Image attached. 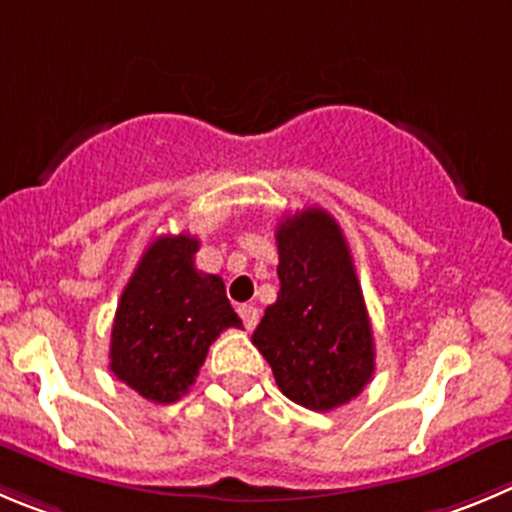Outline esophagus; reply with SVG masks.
<instances>
[{"label":"esophagus","instance_id":"1","mask_svg":"<svg viewBox=\"0 0 512 512\" xmlns=\"http://www.w3.org/2000/svg\"><path fill=\"white\" fill-rule=\"evenodd\" d=\"M237 313H240L242 323H245L247 331H252V328L257 326V321H260V310L255 308V305H240L237 308Z\"/></svg>","mask_w":512,"mask_h":512}]
</instances>
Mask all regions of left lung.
I'll return each mask as SVG.
<instances>
[{"instance_id":"left-lung-1","label":"left lung","mask_w":512,"mask_h":512,"mask_svg":"<svg viewBox=\"0 0 512 512\" xmlns=\"http://www.w3.org/2000/svg\"><path fill=\"white\" fill-rule=\"evenodd\" d=\"M278 300L252 343L280 391L313 412H331L374 376V333L351 250L326 209L285 217L278 234Z\"/></svg>"}]
</instances>
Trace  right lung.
Wrapping results in <instances>:
<instances>
[{"instance_id": "add662e5", "label": "right lung", "mask_w": 512, "mask_h": 512, "mask_svg": "<svg viewBox=\"0 0 512 512\" xmlns=\"http://www.w3.org/2000/svg\"><path fill=\"white\" fill-rule=\"evenodd\" d=\"M197 237H156L123 288L111 331V371L156 404H171L197 381L209 346L242 328L219 275L194 267Z\"/></svg>"}]
</instances>
